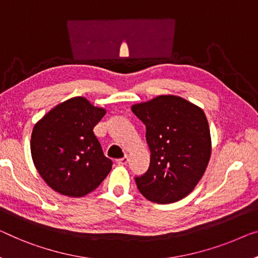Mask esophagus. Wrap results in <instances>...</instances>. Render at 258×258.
<instances>
[{
    "label": "esophagus",
    "instance_id": "34e87169",
    "mask_svg": "<svg viewBox=\"0 0 258 258\" xmlns=\"http://www.w3.org/2000/svg\"><path fill=\"white\" fill-rule=\"evenodd\" d=\"M127 162H128V157L127 156H124V157H122V159L117 160V163L119 164V166H126V164H127Z\"/></svg>",
    "mask_w": 258,
    "mask_h": 258
}]
</instances>
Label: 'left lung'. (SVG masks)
Wrapping results in <instances>:
<instances>
[{"mask_svg":"<svg viewBox=\"0 0 258 258\" xmlns=\"http://www.w3.org/2000/svg\"><path fill=\"white\" fill-rule=\"evenodd\" d=\"M146 125L149 168L136 183L141 195L157 204L178 202L191 194L209 164L212 144L201 107L174 95H161L132 105Z\"/></svg>","mask_w":258,"mask_h":258,"instance_id":"1","label":"left lung"}]
</instances>
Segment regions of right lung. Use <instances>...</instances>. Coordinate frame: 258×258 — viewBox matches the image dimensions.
<instances>
[{
    "instance_id": "obj_1",
    "label": "right lung",
    "mask_w": 258,
    "mask_h": 258,
    "mask_svg": "<svg viewBox=\"0 0 258 258\" xmlns=\"http://www.w3.org/2000/svg\"><path fill=\"white\" fill-rule=\"evenodd\" d=\"M104 107L73 97L49 110L34 125L31 156L49 187L68 197H83L99 186L112 168L94 127Z\"/></svg>"
}]
</instances>
